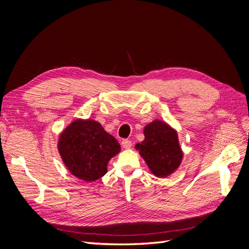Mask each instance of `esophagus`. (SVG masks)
<instances>
[{"instance_id": "34e87169", "label": "esophagus", "mask_w": 249, "mask_h": 249, "mask_svg": "<svg viewBox=\"0 0 249 249\" xmlns=\"http://www.w3.org/2000/svg\"><path fill=\"white\" fill-rule=\"evenodd\" d=\"M122 145H123L124 148L129 149V148H131V146H132V141H131V140H127V139H124V140H123V142H122Z\"/></svg>"}]
</instances>
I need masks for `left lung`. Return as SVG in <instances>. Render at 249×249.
<instances>
[{"mask_svg": "<svg viewBox=\"0 0 249 249\" xmlns=\"http://www.w3.org/2000/svg\"><path fill=\"white\" fill-rule=\"evenodd\" d=\"M144 140L137 143L136 149L158 178H166L175 172L183 159L178 133L161 120H154L144 127Z\"/></svg>", "mask_w": 249, "mask_h": 249, "instance_id": "1", "label": "left lung"}]
</instances>
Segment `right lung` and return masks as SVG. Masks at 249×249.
<instances>
[{"label":"right lung","instance_id":"obj_1","mask_svg":"<svg viewBox=\"0 0 249 249\" xmlns=\"http://www.w3.org/2000/svg\"><path fill=\"white\" fill-rule=\"evenodd\" d=\"M58 150L72 176L94 182L106 175L108 162L120 152V145L100 123L77 119L60 134Z\"/></svg>","mask_w":249,"mask_h":249}]
</instances>
